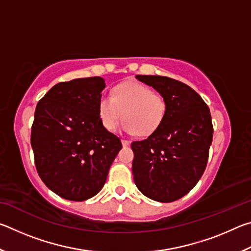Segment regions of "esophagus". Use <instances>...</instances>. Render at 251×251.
<instances>
[{
	"label": "esophagus",
	"mask_w": 251,
	"mask_h": 251,
	"mask_svg": "<svg viewBox=\"0 0 251 251\" xmlns=\"http://www.w3.org/2000/svg\"><path fill=\"white\" fill-rule=\"evenodd\" d=\"M122 144H123V146L126 147V146H129L130 145V142L129 141H126V139H122Z\"/></svg>",
	"instance_id": "34e87169"
}]
</instances>
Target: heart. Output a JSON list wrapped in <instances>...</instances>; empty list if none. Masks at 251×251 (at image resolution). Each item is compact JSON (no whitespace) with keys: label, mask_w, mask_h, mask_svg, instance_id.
<instances>
[{"label":"heart","mask_w":251,"mask_h":251,"mask_svg":"<svg viewBox=\"0 0 251 251\" xmlns=\"http://www.w3.org/2000/svg\"><path fill=\"white\" fill-rule=\"evenodd\" d=\"M99 112L105 128L113 130L122 116L121 128L127 134L150 135L157 129L166 113L164 97L146 85L129 80L118 85L113 96L103 95L99 101Z\"/></svg>","instance_id":"b5f03b06"}]
</instances>
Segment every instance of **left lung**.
Listing matches in <instances>:
<instances>
[{
    "label": "left lung",
    "instance_id": "left-lung-1",
    "mask_svg": "<svg viewBox=\"0 0 251 251\" xmlns=\"http://www.w3.org/2000/svg\"><path fill=\"white\" fill-rule=\"evenodd\" d=\"M166 101V113L154 133L131 143L133 175L146 197L171 202L192 190L205 172L212 142L208 106L179 80L158 75H136Z\"/></svg>",
    "mask_w": 251,
    "mask_h": 251
}]
</instances>
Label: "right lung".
Here are the masks:
<instances>
[{
    "label": "right lung",
    "mask_w": 251,
    "mask_h": 251,
    "mask_svg": "<svg viewBox=\"0 0 251 251\" xmlns=\"http://www.w3.org/2000/svg\"><path fill=\"white\" fill-rule=\"evenodd\" d=\"M100 76L62 82L37 103L31 145L44 184L67 201H83L103 188L121 139L105 128Z\"/></svg>",
    "instance_id": "1"
}]
</instances>
